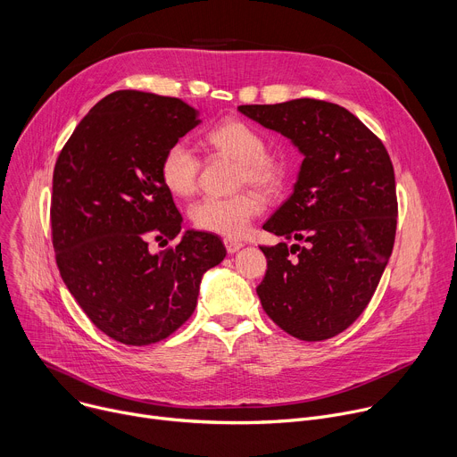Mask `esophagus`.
I'll return each instance as SVG.
<instances>
[{"instance_id": "esophagus-1", "label": "esophagus", "mask_w": 457, "mask_h": 457, "mask_svg": "<svg viewBox=\"0 0 457 457\" xmlns=\"http://www.w3.org/2000/svg\"><path fill=\"white\" fill-rule=\"evenodd\" d=\"M223 243H225V247H227V253H228V254H234V253H237V251L243 247L241 241H236V239H230V237H227Z\"/></svg>"}]
</instances>
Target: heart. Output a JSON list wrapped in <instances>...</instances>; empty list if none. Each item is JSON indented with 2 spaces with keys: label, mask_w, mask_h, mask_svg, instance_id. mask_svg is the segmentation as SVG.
Wrapping results in <instances>:
<instances>
[{
  "label": "heart",
  "mask_w": 457,
  "mask_h": 457,
  "mask_svg": "<svg viewBox=\"0 0 457 457\" xmlns=\"http://www.w3.org/2000/svg\"><path fill=\"white\" fill-rule=\"evenodd\" d=\"M210 152L237 161L236 187L251 185L263 195H276L286 185V161L270 152L263 135L251 124L227 119L204 135ZM161 181L175 197H190L197 190L201 159L183 140L173 143L159 164ZM262 197L253 190H243L227 197H203L190 208L192 223L206 232L241 237L253 220L262 212Z\"/></svg>",
  "instance_id": "b5f03b06"
}]
</instances>
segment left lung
<instances>
[{"instance_id":"obj_1","label":"left lung","mask_w":457,"mask_h":457,"mask_svg":"<svg viewBox=\"0 0 457 457\" xmlns=\"http://www.w3.org/2000/svg\"><path fill=\"white\" fill-rule=\"evenodd\" d=\"M237 110L303 154L293 195L263 225L293 245L260 247L267 258L256 287L262 307L295 338H331L361 317L392 256L399 214L392 159L373 131L333 102Z\"/></svg>"}]
</instances>
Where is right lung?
<instances>
[{
    "mask_svg": "<svg viewBox=\"0 0 457 457\" xmlns=\"http://www.w3.org/2000/svg\"><path fill=\"white\" fill-rule=\"evenodd\" d=\"M199 122L179 98L115 91L80 120L54 164L51 232L60 276L89 320L126 345L179 329L195 309L203 274L227 254L218 236L195 230L157 254L150 249L181 232L159 164Z\"/></svg>",
    "mask_w": 457,
    "mask_h": 457,
    "instance_id": "add662e5",
    "label": "right lung"
}]
</instances>
